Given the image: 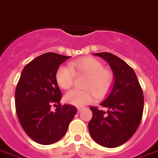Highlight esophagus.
<instances>
[{
  "label": "esophagus",
  "instance_id": "obj_1",
  "mask_svg": "<svg viewBox=\"0 0 158 158\" xmlns=\"http://www.w3.org/2000/svg\"><path fill=\"white\" fill-rule=\"evenodd\" d=\"M81 110H82V107H79V108H78V111H81Z\"/></svg>",
  "mask_w": 158,
  "mask_h": 158
}]
</instances>
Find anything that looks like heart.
Masks as SVG:
<instances>
[{
    "instance_id": "b5f03b06",
    "label": "heart",
    "mask_w": 158,
    "mask_h": 158,
    "mask_svg": "<svg viewBox=\"0 0 158 158\" xmlns=\"http://www.w3.org/2000/svg\"><path fill=\"white\" fill-rule=\"evenodd\" d=\"M75 73L86 74L83 84L84 90H72L65 95V102L76 107L89 104L94 99L102 98L110 92L114 83L112 72L104 68L102 61L94 57H85L73 60L69 66H60L56 73L57 85L64 90L70 89Z\"/></svg>"
}]
</instances>
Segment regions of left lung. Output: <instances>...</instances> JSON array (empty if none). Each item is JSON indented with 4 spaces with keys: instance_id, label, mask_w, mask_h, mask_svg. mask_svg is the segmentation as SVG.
<instances>
[{
    "instance_id": "left-lung-1",
    "label": "left lung",
    "mask_w": 158,
    "mask_h": 158,
    "mask_svg": "<svg viewBox=\"0 0 158 158\" xmlns=\"http://www.w3.org/2000/svg\"><path fill=\"white\" fill-rule=\"evenodd\" d=\"M110 64L114 84L110 95L100 103L106 111L90 107L92 118L88 124L91 138L108 148L126 143L140 124L144 110L143 90L133 69L118 56L108 52L94 54Z\"/></svg>"
}]
</instances>
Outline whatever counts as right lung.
Here are the masks:
<instances>
[{
  "mask_svg": "<svg viewBox=\"0 0 158 158\" xmlns=\"http://www.w3.org/2000/svg\"><path fill=\"white\" fill-rule=\"evenodd\" d=\"M70 56L45 53L25 66L15 90V108L20 125L38 144L56 143L65 135L77 113L74 106L60 103L61 91L56 80L60 65ZM56 106V111L50 110Z\"/></svg>",
  "mask_w": 158,
  "mask_h": 158,
  "instance_id": "add662e5",
  "label": "right lung"
}]
</instances>
